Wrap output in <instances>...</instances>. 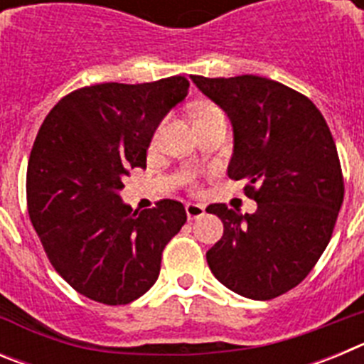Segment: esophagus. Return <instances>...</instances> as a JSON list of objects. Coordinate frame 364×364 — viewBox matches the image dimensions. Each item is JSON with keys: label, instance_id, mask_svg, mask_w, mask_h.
Segmentation results:
<instances>
[{"label": "esophagus", "instance_id": "34e87169", "mask_svg": "<svg viewBox=\"0 0 364 364\" xmlns=\"http://www.w3.org/2000/svg\"><path fill=\"white\" fill-rule=\"evenodd\" d=\"M186 213H188L189 220H193V218H200L202 215L205 213V208L202 204L189 202V204H186Z\"/></svg>", "mask_w": 364, "mask_h": 364}]
</instances>
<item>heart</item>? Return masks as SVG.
<instances>
[{
  "instance_id": "heart-1",
  "label": "heart",
  "mask_w": 364,
  "mask_h": 364,
  "mask_svg": "<svg viewBox=\"0 0 364 364\" xmlns=\"http://www.w3.org/2000/svg\"><path fill=\"white\" fill-rule=\"evenodd\" d=\"M217 117H224L220 109L213 104H202L200 107L197 109V114H195V125L204 124L208 120H213Z\"/></svg>"
}]
</instances>
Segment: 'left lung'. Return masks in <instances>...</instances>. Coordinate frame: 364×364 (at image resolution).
<instances>
[{
    "label": "left lung",
    "mask_w": 364,
    "mask_h": 364,
    "mask_svg": "<svg viewBox=\"0 0 364 364\" xmlns=\"http://www.w3.org/2000/svg\"><path fill=\"white\" fill-rule=\"evenodd\" d=\"M233 127L228 176L247 180L255 213L208 205L224 224L205 253L211 273L235 294L268 301L295 288L326 250L345 184L326 120L306 96L273 80L191 76Z\"/></svg>",
    "instance_id": "obj_1"
}]
</instances>
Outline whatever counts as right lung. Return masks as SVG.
Returning a JSON list of instances; mask_svg holds the SVG:
<instances>
[{"instance_id":"right-lung-1","label":"right lung","mask_w":364,"mask_h":364,"mask_svg":"<svg viewBox=\"0 0 364 364\" xmlns=\"http://www.w3.org/2000/svg\"><path fill=\"white\" fill-rule=\"evenodd\" d=\"M188 89L184 76L98 83L60 100L41 124L27 167L28 217L54 269L92 301L117 306L146 294L188 220L176 200L138 213L120 197Z\"/></svg>"}]
</instances>
